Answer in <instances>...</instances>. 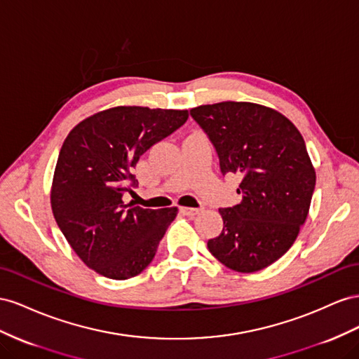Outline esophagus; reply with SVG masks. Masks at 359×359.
Here are the masks:
<instances>
[{
  "label": "esophagus",
  "instance_id": "esophagus-1",
  "mask_svg": "<svg viewBox=\"0 0 359 359\" xmlns=\"http://www.w3.org/2000/svg\"><path fill=\"white\" fill-rule=\"evenodd\" d=\"M180 212L188 215V217H196L197 213L201 212V208H180Z\"/></svg>",
  "mask_w": 359,
  "mask_h": 359
}]
</instances>
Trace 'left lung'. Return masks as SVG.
I'll use <instances>...</instances> for the list:
<instances>
[{
    "label": "left lung",
    "mask_w": 359,
    "mask_h": 359,
    "mask_svg": "<svg viewBox=\"0 0 359 359\" xmlns=\"http://www.w3.org/2000/svg\"><path fill=\"white\" fill-rule=\"evenodd\" d=\"M189 112L217 150L222 176L242 179V201L219 209L224 227L209 251L236 272L268 268L289 251L310 210L316 171L302 135L278 111L251 102Z\"/></svg>",
    "instance_id": "8db88e82"
}]
</instances>
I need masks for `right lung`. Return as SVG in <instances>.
<instances>
[{
  "label": "right lung",
  "mask_w": 359,
  "mask_h": 359,
  "mask_svg": "<svg viewBox=\"0 0 359 359\" xmlns=\"http://www.w3.org/2000/svg\"><path fill=\"white\" fill-rule=\"evenodd\" d=\"M187 109L116 107L83 120L60 150L50 206L60 230L90 269L111 280L141 273L177 208L142 209L123 201L138 182L141 155L177 130Z\"/></svg>",
  "instance_id": "right-lung-1"
}]
</instances>
